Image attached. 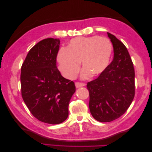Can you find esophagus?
I'll return each instance as SVG.
<instances>
[{"mask_svg": "<svg viewBox=\"0 0 152 152\" xmlns=\"http://www.w3.org/2000/svg\"><path fill=\"white\" fill-rule=\"evenodd\" d=\"M86 84L84 83H82V82H75V86L77 88H79V87H81L84 86Z\"/></svg>", "mask_w": 152, "mask_h": 152, "instance_id": "esophagus-1", "label": "esophagus"}]
</instances>
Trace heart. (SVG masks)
<instances>
[{
  "mask_svg": "<svg viewBox=\"0 0 152 152\" xmlns=\"http://www.w3.org/2000/svg\"><path fill=\"white\" fill-rule=\"evenodd\" d=\"M113 53L111 41L106 37L92 36L77 37L69 42L67 48H61L57 53L58 69L68 79H74L80 70L85 79L102 74L108 67Z\"/></svg>",
  "mask_w": 152,
  "mask_h": 152,
  "instance_id": "1",
  "label": "heart"
}]
</instances>
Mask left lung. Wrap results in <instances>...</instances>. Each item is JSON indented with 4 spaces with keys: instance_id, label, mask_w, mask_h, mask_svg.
<instances>
[{
    "instance_id": "obj_1",
    "label": "left lung",
    "mask_w": 152,
    "mask_h": 152,
    "mask_svg": "<svg viewBox=\"0 0 152 152\" xmlns=\"http://www.w3.org/2000/svg\"><path fill=\"white\" fill-rule=\"evenodd\" d=\"M107 34L113 47V61L97 79L87 84L91 113L102 122L122 116L135 95V73L129 53L115 36Z\"/></svg>"
}]
</instances>
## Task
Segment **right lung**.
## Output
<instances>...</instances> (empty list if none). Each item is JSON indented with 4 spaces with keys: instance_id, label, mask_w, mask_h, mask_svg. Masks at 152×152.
Segmentation results:
<instances>
[{
    "instance_id": "right-lung-1",
    "label": "right lung",
    "mask_w": 152,
    "mask_h": 152,
    "mask_svg": "<svg viewBox=\"0 0 152 152\" xmlns=\"http://www.w3.org/2000/svg\"><path fill=\"white\" fill-rule=\"evenodd\" d=\"M59 39L48 38L32 48L21 69V96L39 121L58 124L68 116V105L75 92L74 82L62 77L56 66Z\"/></svg>"
}]
</instances>
